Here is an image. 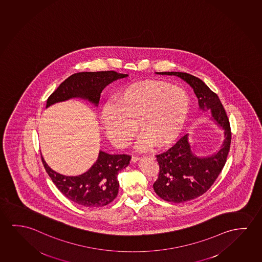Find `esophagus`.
Segmentation results:
<instances>
[{"instance_id":"34e87169","label":"esophagus","mask_w":262,"mask_h":262,"mask_svg":"<svg viewBox=\"0 0 262 262\" xmlns=\"http://www.w3.org/2000/svg\"><path fill=\"white\" fill-rule=\"evenodd\" d=\"M140 160H141V158L136 157V156H133V157H132V162H133V163H136V162L140 161Z\"/></svg>"}]
</instances>
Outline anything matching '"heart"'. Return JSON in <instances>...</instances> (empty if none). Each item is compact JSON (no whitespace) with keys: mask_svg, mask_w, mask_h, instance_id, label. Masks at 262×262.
<instances>
[{"mask_svg":"<svg viewBox=\"0 0 262 262\" xmlns=\"http://www.w3.org/2000/svg\"><path fill=\"white\" fill-rule=\"evenodd\" d=\"M190 113V99L184 90L162 81L130 85L118 93L113 104L101 113L105 134L113 145L124 149L136 133L137 149H162L180 137Z\"/></svg>","mask_w":262,"mask_h":262,"instance_id":"1","label":"heart"}]
</instances>
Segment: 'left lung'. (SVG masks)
<instances>
[{"label":"left lung","mask_w":262,"mask_h":262,"mask_svg":"<svg viewBox=\"0 0 262 262\" xmlns=\"http://www.w3.org/2000/svg\"><path fill=\"white\" fill-rule=\"evenodd\" d=\"M156 73L174 75L187 82L193 89L202 113L209 111V120L223 133L222 146L210 155L198 156L195 154L189 134H186L173 147L156 156L160 173L153 184L154 191L166 202H189L205 193L225 165L231 140L230 122L217 94L201 79L179 72Z\"/></svg>","instance_id":"obj_1"}]
</instances>
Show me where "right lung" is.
Instances as JSON below:
<instances>
[{"mask_svg":"<svg viewBox=\"0 0 262 262\" xmlns=\"http://www.w3.org/2000/svg\"><path fill=\"white\" fill-rule=\"evenodd\" d=\"M128 74L107 72H84L69 77L49 97L46 108L52 105L81 99L98 107L101 93L113 81L126 78ZM45 169L60 192L70 201L86 208L108 205L119 192L118 173L129 164L130 157L126 154H109L100 150L97 161L84 173L66 176L58 173L46 163L41 155Z\"/></svg>","mask_w":262,"mask_h":262,"instance_id":"1","label":"right lung"}]
</instances>
